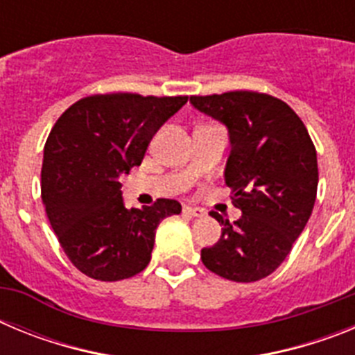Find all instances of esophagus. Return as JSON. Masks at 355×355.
<instances>
[{"label": "esophagus", "mask_w": 355, "mask_h": 355, "mask_svg": "<svg viewBox=\"0 0 355 355\" xmlns=\"http://www.w3.org/2000/svg\"><path fill=\"white\" fill-rule=\"evenodd\" d=\"M184 215H190V216H205L206 211L202 208H193V206H184L183 208Z\"/></svg>", "instance_id": "obj_1"}]
</instances>
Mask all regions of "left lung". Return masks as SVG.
Segmentation results:
<instances>
[{
  "instance_id": "obj_1",
  "label": "left lung",
  "mask_w": 355,
  "mask_h": 355,
  "mask_svg": "<svg viewBox=\"0 0 355 355\" xmlns=\"http://www.w3.org/2000/svg\"><path fill=\"white\" fill-rule=\"evenodd\" d=\"M192 105L229 130L225 184L243 215L200 250L208 270L236 283L270 275L306 227L316 199V149L304 122L284 101L252 90L192 96Z\"/></svg>"
}]
</instances>
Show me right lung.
Masks as SVG:
<instances>
[{
    "label": "right lung",
    "mask_w": 355,
    "mask_h": 355,
    "mask_svg": "<svg viewBox=\"0 0 355 355\" xmlns=\"http://www.w3.org/2000/svg\"><path fill=\"white\" fill-rule=\"evenodd\" d=\"M188 96L94 94L69 106L44 146L40 193L49 224L78 270L97 281L149 265L156 227L180 215L174 199L124 206L119 178L140 165L150 139Z\"/></svg>",
    "instance_id": "obj_1"
}]
</instances>
